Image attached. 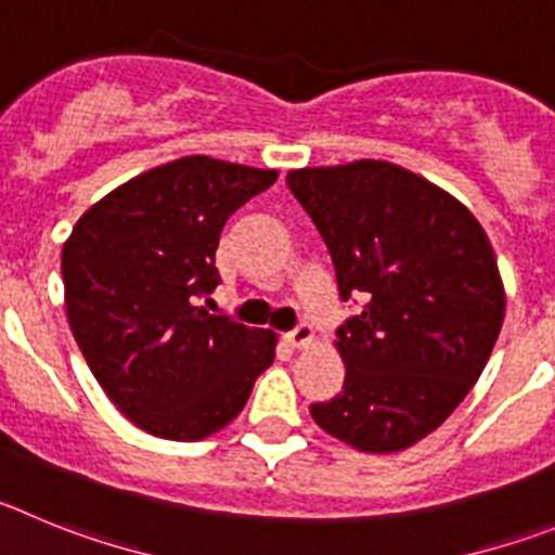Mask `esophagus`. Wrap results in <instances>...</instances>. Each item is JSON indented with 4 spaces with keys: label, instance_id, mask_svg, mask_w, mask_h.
<instances>
[{
    "label": "esophagus",
    "instance_id": "obj_1",
    "mask_svg": "<svg viewBox=\"0 0 555 555\" xmlns=\"http://www.w3.org/2000/svg\"><path fill=\"white\" fill-rule=\"evenodd\" d=\"M284 339H287L293 348H307L309 343H312V326H309V323H298L293 332L284 334Z\"/></svg>",
    "mask_w": 555,
    "mask_h": 555
}]
</instances>
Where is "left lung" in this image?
Listing matches in <instances>:
<instances>
[{"instance_id": "obj_1", "label": "left lung", "mask_w": 555, "mask_h": 555, "mask_svg": "<svg viewBox=\"0 0 555 555\" xmlns=\"http://www.w3.org/2000/svg\"><path fill=\"white\" fill-rule=\"evenodd\" d=\"M289 193L321 232L343 301V392L312 421L367 453L431 434L481 376L503 326L495 254L467 207L378 159L289 171Z\"/></svg>"}]
</instances>
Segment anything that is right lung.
Returning a JSON list of instances; mask_svg holds the SVG:
<instances>
[{
    "label": "right lung",
    "mask_w": 555,
    "mask_h": 555,
    "mask_svg": "<svg viewBox=\"0 0 555 555\" xmlns=\"http://www.w3.org/2000/svg\"><path fill=\"white\" fill-rule=\"evenodd\" d=\"M276 171L182 157L93 204L63 246L74 339L118 412L177 442L216 434L273 362L276 334L209 314L216 248Z\"/></svg>",
    "instance_id": "add662e5"
}]
</instances>
